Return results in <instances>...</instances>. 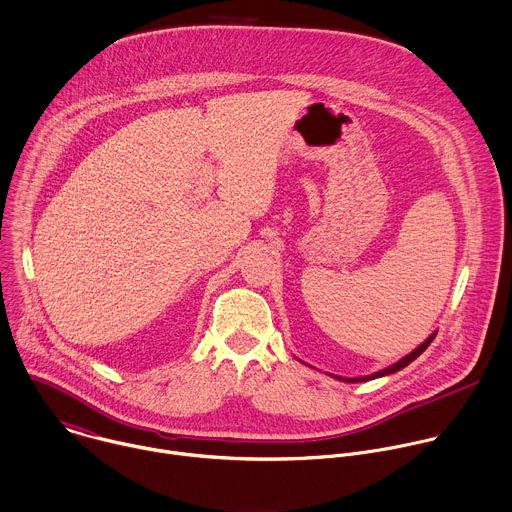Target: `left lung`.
Segmentation results:
<instances>
[{
	"label": "left lung",
	"mask_w": 512,
	"mask_h": 512,
	"mask_svg": "<svg viewBox=\"0 0 512 512\" xmlns=\"http://www.w3.org/2000/svg\"><path fill=\"white\" fill-rule=\"evenodd\" d=\"M434 335L436 333H432L424 344H420L412 354H408L406 358H402L400 362H396V364H392L390 368H384V370H380V372H376V374H370V376H364V378H339V376H335L337 380H344V382H350V384H354V382H368V380H376V378H382V376H388V374H394V372H398V370H402V368H406L408 364H412L430 344H432V339H434Z\"/></svg>",
	"instance_id": "left-lung-1"
}]
</instances>
